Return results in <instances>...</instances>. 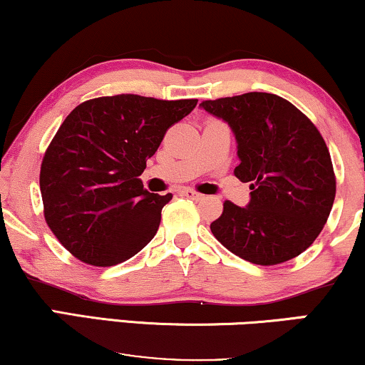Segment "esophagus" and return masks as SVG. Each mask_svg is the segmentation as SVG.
I'll list each match as a JSON object with an SVG mask.
<instances>
[{"mask_svg":"<svg viewBox=\"0 0 365 365\" xmlns=\"http://www.w3.org/2000/svg\"><path fill=\"white\" fill-rule=\"evenodd\" d=\"M182 195H183V197L190 198V200H197V202H198V200L203 198V195L198 193V192H195V190H183Z\"/></svg>","mask_w":365,"mask_h":365,"instance_id":"obj_1","label":"esophagus"}]
</instances>
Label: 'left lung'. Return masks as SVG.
<instances>
[{
	"mask_svg": "<svg viewBox=\"0 0 365 365\" xmlns=\"http://www.w3.org/2000/svg\"><path fill=\"white\" fill-rule=\"evenodd\" d=\"M232 129L250 202L223 203L210 225L225 248L255 264H279L309 248L324 228L336 197V177L324 138L291 102L268 92L200 104Z\"/></svg>",
	"mask_w": 365,
	"mask_h": 365,
	"instance_id": "left-lung-1",
	"label": "left lung"
}]
</instances>
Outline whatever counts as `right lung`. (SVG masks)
Wrapping results in <instances>:
<instances>
[{
	"mask_svg": "<svg viewBox=\"0 0 365 365\" xmlns=\"http://www.w3.org/2000/svg\"><path fill=\"white\" fill-rule=\"evenodd\" d=\"M197 102L120 94L82 102L66 117L44 153L39 187L46 223L69 253L114 266L150 243L172 193L147 192L138 177Z\"/></svg>",
	"mask_w": 365,
	"mask_h": 365,
	"instance_id": "right-lung-1",
	"label": "right lung"
}]
</instances>
